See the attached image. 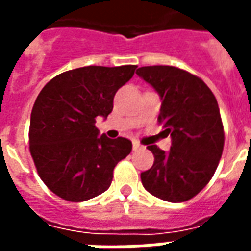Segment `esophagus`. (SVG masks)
Masks as SVG:
<instances>
[{
    "label": "esophagus",
    "mask_w": 251,
    "mask_h": 251,
    "mask_svg": "<svg viewBox=\"0 0 251 251\" xmlns=\"http://www.w3.org/2000/svg\"><path fill=\"white\" fill-rule=\"evenodd\" d=\"M142 148H144V147H142L140 142L136 141V140L133 141V151H140V149H142Z\"/></svg>",
    "instance_id": "1"
}]
</instances>
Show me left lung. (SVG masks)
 Listing matches in <instances>:
<instances>
[{"mask_svg":"<svg viewBox=\"0 0 251 251\" xmlns=\"http://www.w3.org/2000/svg\"><path fill=\"white\" fill-rule=\"evenodd\" d=\"M136 74L160 95L158 122L172 138L169 152L148 147L154 163L141 174L142 185L158 199L187 201L208 184L223 152L225 131L215 95L200 77L177 67H141Z\"/></svg>","mask_w":251,"mask_h":251,"instance_id":"8db88e82","label":"left lung"}]
</instances>
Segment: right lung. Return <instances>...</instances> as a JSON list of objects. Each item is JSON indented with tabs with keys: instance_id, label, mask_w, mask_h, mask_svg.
Segmentation results:
<instances>
[{
	"instance_id": "add662e5",
	"label": "right lung",
	"mask_w": 251,
	"mask_h": 251,
	"mask_svg": "<svg viewBox=\"0 0 251 251\" xmlns=\"http://www.w3.org/2000/svg\"><path fill=\"white\" fill-rule=\"evenodd\" d=\"M137 66H88L59 74L43 87L30 114L29 151L37 174L68 201L103 194L131 141L98 136L95 118L113 110L115 93Z\"/></svg>"
}]
</instances>
